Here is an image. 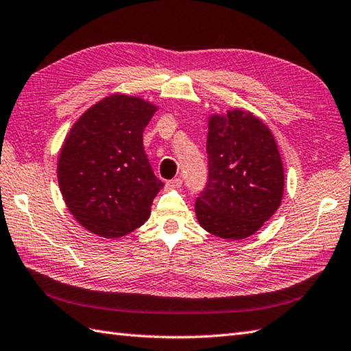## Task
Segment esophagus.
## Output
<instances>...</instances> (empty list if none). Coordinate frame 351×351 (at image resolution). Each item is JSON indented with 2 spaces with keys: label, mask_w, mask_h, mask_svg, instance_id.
I'll return each instance as SVG.
<instances>
[{
  "label": "esophagus",
  "mask_w": 351,
  "mask_h": 351,
  "mask_svg": "<svg viewBox=\"0 0 351 351\" xmlns=\"http://www.w3.org/2000/svg\"><path fill=\"white\" fill-rule=\"evenodd\" d=\"M182 186V178H178V177H176V178H173V180H168L167 182V188H180Z\"/></svg>",
  "instance_id": "1"
}]
</instances>
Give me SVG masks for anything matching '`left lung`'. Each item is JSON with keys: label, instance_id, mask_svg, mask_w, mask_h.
Returning <instances> with one entry per match:
<instances>
[{"label": "left lung", "instance_id": "obj_1", "mask_svg": "<svg viewBox=\"0 0 351 351\" xmlns=\"http://www.w3.org/2000/svg\"><path fill=\"white\" fill-rule=\"evenodd\" d=\"M206 150L197 219L213 236L246 239L281 204L284 168L275 138L255 115L234 110L210 119Z\"/></svg>", "mask_w": 351, "mask_h": 351}]
</instances>
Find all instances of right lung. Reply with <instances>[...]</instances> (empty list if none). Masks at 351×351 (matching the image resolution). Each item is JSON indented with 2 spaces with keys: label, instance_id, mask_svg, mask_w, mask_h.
I'll return each instance as SVG.
<instances>
[{
  "label": "right lung",
  "instance_id": "right-lung-1",
  "mask_svg": "<svg viewBox=\"0 0 351 351\" xmlns=\"http://www.w3.org/2000/svg\"><path fill=\"white\" fill-rule=\"evenodd\" d=\"M156 108L124 95L105 97L70 129L58 158V183L70 213L102 237H121L149 219L163 183L143 134Z\"/></svg>",
  "mask_w": 351,
  "mask_h": 351
}]
</instances>
